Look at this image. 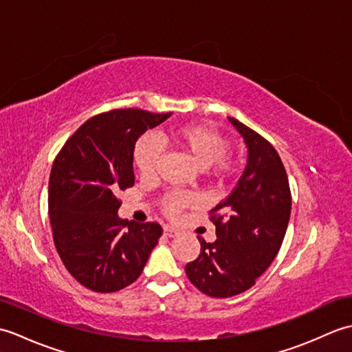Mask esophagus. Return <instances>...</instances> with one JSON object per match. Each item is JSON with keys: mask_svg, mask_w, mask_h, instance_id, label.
<instances>
[{"mask_svg": "<svg viewBox=\"0 0 352 352\" xmlns=\"http://www.w3.org/2000/svg\"><path fill=\"white\" fill-rule=\"evenodd\" d=\"M163 234L166 237H175L178 236V231L172 227H163Z\"/></svg>", "mask_w": 352, "mask_h": 352, "instance_id": "34e87169", "label": "esophagus"}]
</instances>
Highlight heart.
I'll list each match as a JSON object with an SVG mask.
<instances>
[{
	"label": "heart",
	"mask_w": 352,
	"mask_h": 352,
	"mask_svg": "<svg viewBox=\"0 0 352 352\" xmlns=\"http://www.w3.org/2000/svg\"><path fill=\"white\" fill-rule=\"evenodd\" d=\"M159 140L183 153L198 169L212 166L216 172H227L230 154L228 140L216 130L207 125H183L172 129L169 133H163ZM160 157L159 145L151 136H144L136 142L133 153L134 166L142 177L151 175ZM189 197L170 193L162 201V210L166 216H175L183 207L189 206Z\"/></svg>",
	"instance_id": "1"
}]
</instances>
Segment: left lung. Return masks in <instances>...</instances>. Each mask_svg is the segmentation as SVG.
<instances>
[{
	"instance_id": "left-lung-1",
	"label": "left lung",
	"mask_w": 352,
	"mask_h": 352,
	"mask_svg": "<svg viewBox=\"0 0 352 352\" xmlns=\"http://www.w3.org/2000/svg\"><path fill=\"white\" fill-rule=\"evenodd\" d=\"M248 148V163L230 195L210 210L216 241H201L186 275L203 294L228 298L256 284L278 254L290 218L292 197L278 153L250 126L228 118Z\"/></svg>"
}]
</instances>
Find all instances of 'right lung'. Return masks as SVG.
<instances>
[{"mask_svg": "<svg viewBox=\"0 0 352 352\" xmlns=\"http://www.w3.org/2000/svg\"><path fill=\"white\" fill-rule=\"evenodd\" d=\"M172 113L116 109L80 126L52 163L48 213L65 267L85 287L118 292L139 278L159 242L157 222L121 219L118 192L134 184L136 140Z\"/></svg>", "mask_w": 352, "mask_h": 352, "instance_id": "add662e5", "label": "right lung"}]
</instances>
